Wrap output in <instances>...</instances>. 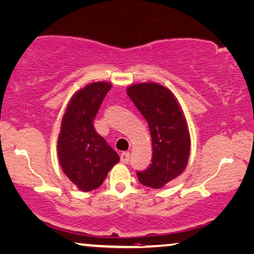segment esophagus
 Returning a JSON list of instances; mask_svg holds the SVG:
<instances>
[{
    "label": "esophagus",
    "mask_w": 254,
    "mask_h": 254,
    "mask_svg": "<svg viewBox=\"0 0 254 254\" xmlns=\"http://www.w3.org/2000/svg\"><path fill=\"white\" fill-rule=\"evenodd\" d=\"M129 159H130L129 152H123V153L120 154V161L123 163H128L129 162Z\"/></svg>",
    "instance_id": "34e87169"
}]
</instances>
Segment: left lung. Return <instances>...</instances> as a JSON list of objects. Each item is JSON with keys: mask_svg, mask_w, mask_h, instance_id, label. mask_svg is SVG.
Here are the masks:
<instances>
[{"mask_svg": "<svg viewBox=\"0 0 254 254\" xmlns=\"http://www.w3.org/2000/svg\"><path fill=\"white\" fill-rule=\"evenodd\" d=\"M127 94L149 124L152 162L137 171L140 184L160 189L185 170L190 151L189 126L176 96L158 83H138Z\"/></svg>", "mask_w": 254, "mask_h": 254, "instance_id": "obj_1", "label": "left lung"}]
</instances>
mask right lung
<instances>
[{"instance_id":"1","label":"right lung","mask_w":254,"mask_h":254,"mask_svg":"<svg viewBox=\"0 0 254 254\" xmlns=\"http://www.w3.org/2000/svg\"><path fill=\"white\" fill-rule=\"evenodd\" d=\"M111 86L108 81H95L80 88L69 101L61 122L58 158L65 176L83 192L101 186L120 160L93 125Z\"/></svg>"}]
</instances>
